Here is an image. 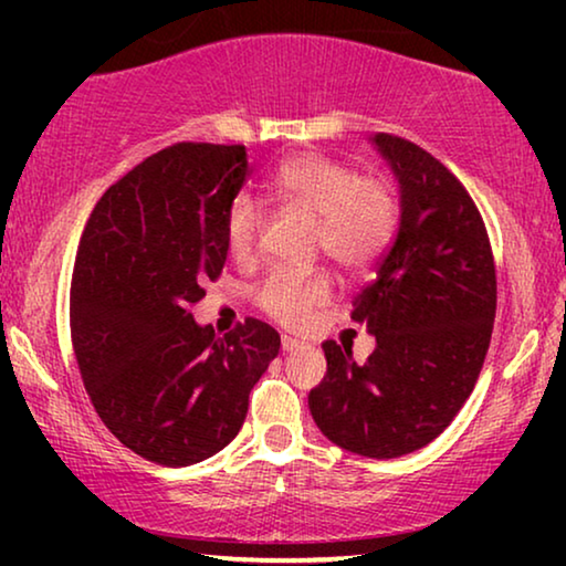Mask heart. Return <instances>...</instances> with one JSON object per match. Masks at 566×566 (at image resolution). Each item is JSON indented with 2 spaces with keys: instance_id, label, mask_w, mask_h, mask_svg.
Here are the masks:
<instances>
[{
  "instance_id": "obj_1",
  "label": "heart",
  "mask_w": 566,
  "mask_h": 566,
  "mask_svg": "<svg viewBox=\"0 0 566 566\" xmlns=\"http://www.w3.org/2000/svg\"><path fill=\"white\" fill-rule=\"evenodd\" d=\"M386 200L376 190L360 188L339 200L322 223L319 242L337 262H363L376 250L386 229Z\"/></svg>"
}]
</instances>
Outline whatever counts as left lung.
Returning <instances> with one entry per match:
<instances>
[{"label": "left lung", "instance_id": "obj_1", "mask_svg": "<svg viewBox=\"0 0 566 566\" xmlns=\"http://www.w3.org/2000/svg\"><path fill=\"white\" fill-rule=\"evenodd\" d=\"M247 177L244 146L175 144L111 185L80 239L69 316L84 389L105 428L159 467L223 451L281 350L265 322L190 312L221 275Z\"/></svg>", "mask_w": 566, "mask_h": 566}]
</instances>
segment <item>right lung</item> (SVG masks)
Returning a JSON list of instances; mask_svg holds the SVG:
<instances>
[{"label": "right lung", "instance_id": "obj_1", "mask_svg": "<svg viewBox=\"0 0 566 566\" xmlns=\"http://www.w3.org/2000/svg\"><path fill=\"white\" fill-rule=\"evenodd\" d=\"M407 151L397 237L353 312L376 347L358 358L324 347L327 376L308 394L316 428L366 459L412 453L451 424L482 370L497 308L474 200L430 154Z\"/></svg>", "mask_w": 566, "mask_h": 566}]
</instances>
